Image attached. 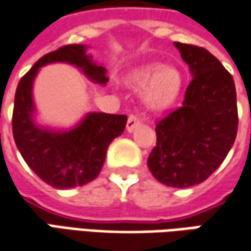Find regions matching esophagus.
Returning a JSON list of instances; mask_svg holds the SVG:
<instances>
[{
  "mask_svg": "<svg viewBox=\"0 0 251 251\" xmlns=\"http://www.w3.org/2000/svg\"><path fill=\"white\" fill-rule=\"evenodd\" d=\"M140 125V119L137 118L136 115H130L127 118V124H126V130L127 132H133L136 126Z\"/></svg>",
  "mask_w": 251,
  "mask_h": 251,
  "instance_id": "1",
  "label": "esophagus"
}]
</instances>
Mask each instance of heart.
Wrapping results in <instances>:
<instances>
[{
	"label": "heart",
	"mask_w": 251,
	"mask_h": 251,
	"mask_svg": "<svg viewBox=\"0 0 251 251\" xmlns=\"http://www.w3.org/2000/svg\"><path fill=\"white\" fill-rule=\"evenodd\" d=\"M126 82L135 90H143V102L147 108L164 109L177 100L182 77L176 67L150 63L130 71Z\"/></svg>",
	"instance_id": "heart-1"
}]
</instances>
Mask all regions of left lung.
I'll return each mask as SVG.
<instances>
[{"label":"left lung","mask_w":251,"mask_h":251,"mask_svg":"<svg viewBox=\"0 0 251 251\" xmlns=\"http://www.w3.org/2000/svg\"><path fill=\"white\" fill-rule=\"evenodd\" d=\"M192 75L184 102L156 126L157 143L147 158L164 185L188 188L218 169L237 133L233 77L203 48L174 42Z\"/></svg>","instance_id":"left-lung-1"}]
</instances>
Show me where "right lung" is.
Returning a JSON list of instances; mask_svg holds the SVG:
<instances>
[{
	"instance_id": "obj_1",
	"label": "right lung",
	"mask_w": 251,
	"mask_h": 251,
	"mask_svg": "<svg viewBox=\"0 0 251 251\" xmlns=\"http://www.w3.org/2000/svg\"><path fill=\"white\" fill-rule=\"evenodd\" d=\"M67 63L100 85H106V69L87 54L85 45H69L39 59L21 78L15 93L12 133L18 150L40 180L57 190L81 187L95 180L102 169L108 146L125 130L126 115L88 112L70 129L36 124L33 82L40 67Z\"/></svg>"
}]
</instances>
